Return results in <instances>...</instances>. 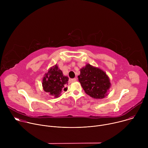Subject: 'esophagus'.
Here are the masks:
<instances>
[{
    "label": "esophagus",
    "instance_id": "1",
    "mask_svg": "<svg viewBox=\"0 0 148 148\" xmlns=\"http://www.w3.org/2000/svg\"><path fill=\"white\" fill-rule=\"evenodd\" d=\"M76 80H77L76 78H71V79H69V81H70V83H72V82H74L76 81Z\"/></svg>",
    "mask_w": 148,
    "mask_h": 148
}]
</instances>
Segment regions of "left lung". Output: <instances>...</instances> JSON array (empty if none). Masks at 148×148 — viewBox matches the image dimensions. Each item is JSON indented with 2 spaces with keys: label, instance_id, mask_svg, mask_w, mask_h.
Returning <instances> with one entry per match:
<instances>
[{
  "label": "left lung",
  "instance_id": "left-lung-1",
  "mask_svg": "<svg viewBox=\"0 0 148 148\" xmlns=\"http://www.w3.org/2000/svg\"><path fill=\"white\" fill-rule=\"evenodd\" d=\"M78 81L85 92L95 99H102L110 88V78L102 70L88 64L80 70Z\"/></svg>",
  "mask_w": 148,
  "mask_h": 148
}]
</instances>
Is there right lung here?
<instances>
[{
    "label": "right lung",
    "instance_id": "add662e5",
    "mask_svg": "<svg viewBox=\"0 0 148 148\" xmlns=\"http://www.w3.org/2000/svg\"><path fill=\"white\" fill-rule=\"evenodd\" d=\"M69 78L63 75L62 71L56 65L45 74L42 85L45 91L57 98L62 90L67 91L66 87Z\"/></svg>",
    "mask_w": 148,
    "mask_h": 148
}]
</instances>
